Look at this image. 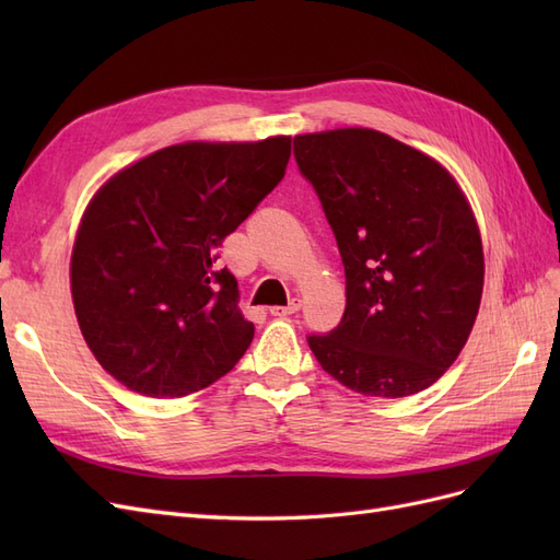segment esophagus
Here are the masks:
<instances>
[{
  "label": "esophagus",
  "mask_w": 560,
  "mask_h": 560,
  "mask_svg": "<svg viewBox=\"0 0 560 560\" xmlns=\"http://www.w3.org/2000/svg\"><path fill=\"white\" fill-rule=\"evenodd\" d=\"M299 311H301V301L294 299V301L287 303V306H273V308H270V315H273V317H287V315H294Z\"/></svg>",
  "instance_id": "34e87169"
}]
</instances>
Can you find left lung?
<instances>
[{
	"instance_id": "obj_1",
	"label": "left lung",
	"mask_w": 560,
	"mask_h": 560,
	"mask_svg": "<svg viewBox=\"0 0 560 560\" xmlns=\"http://www.w3.org/2000/svg\"><path fill=\"white\" fill-rule=\"evenodd\" d=\"M346 268V313L308 336L319 366L366 397H409L444 376L479 315L483 245L460 184L381 130L296 135Z\"/></svg>"
}]
</instances>
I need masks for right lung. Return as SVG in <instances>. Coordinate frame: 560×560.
Listing matches in <instances>:
<instances>
[{
	"mask_svg": "<svg viewBox=\"0 0 560 560\" xmlns=\"http://www.w3.org/2000/svg\"><path fill=\"white\" fill-rule=\"evenodd\" d=\"M290 135L182 142L114 173L83 210L70 287L83 341L147 397L212 385L252 343L238 282L217 249L284 177Z\"/></svg>",
	"mask_w": 560,
	"mask_h": 560,
	"instance_id": "obj_1",
	"label": "right lung"
}]
</instances>
